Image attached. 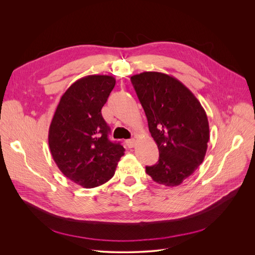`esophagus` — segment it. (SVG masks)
I'll use <instances>...</instances> for the list:
<instances>
[{"label":"esophagus","instance_id":"obj_1","mask_svg":"<svg viewBox=\"0 0 255 255\" xmlns=\"http://www.w3.org/2000/svg\"><path fill=\"white\" fill-rule=\"evenodd\" d=\"M125 142H126V145H127V147H128V148H133V147L135 146L136 140H135L134 138H132V139H128V140H126Z\"/></svg>","mask_w":255,"mask_h":255}]
</instances>
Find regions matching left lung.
Wrapping results in <instances>:
<instances>
[{
    "label": "left lung",
    "instance_id": "obj_1",
    "mask_svg": "<svg viewBox=\"0 0 255 255\" xmlns=\"http://www.w3.org/2000/svg\"><path fill=\"white\" fill-rule=\"evenodd\" d=\"M146 115L159 159L146 166L155 183L176 187L203 162L210 139L209 122L195 95L175 78L156 71L131 77Z\"/></svg>",
    "mask_w": 255,
    "mask_h": 255
}]
</instances>
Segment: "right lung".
I'll use <instances>...</instances> for the list:
<instances>
[{
	"label": "right lung",
	"instance_id": "obj_1",
	"mask_svg": "<svg viewBox=\"0 0 255 255\" xmlns=\"http://www.w3.org/2000/svg\"><path fill=\"white\" fill-rule=\"evenodd\" d=\"M115 84L111 76L78 80L61 96L50 123L53 160L67 178L86 189L111 179L124 155L122 145L109 140L110 127L101 112Z\"/></svg>",
	"mask_w": 255,
	"mask_h": 255
}]
</instances>
